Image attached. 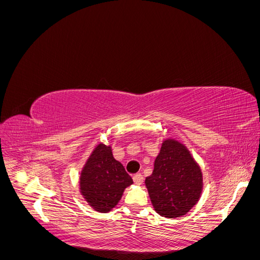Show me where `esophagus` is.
Segmentation results:
<instances>
[{
    "label": "esophagus",
    "mask_w": 260,
    "mask_h": 260,
    "mask_svg": "<svg viewBox=\"0 0 260 260\" xmlns=\"http://www.w3.org/2000/svg\"><path fill=\"white\" fill-rule=\"evenodd\" d=\"M133 181H135V183H136V184L141 185V184L143 183L144 178H143V176L141 175V174H137V175L133 176Z\"/></svg>",
    "instance_id": "obj_1"
}]
</instances>
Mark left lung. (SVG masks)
Segmentation results:
<instances>
[{
    "label": "left lung",
    "instance_id": "left-lung-1",
    "mask_svg": "<svg viewBox=\"0 0 260 260\" xmlns=\"http://www.w3.org/2000/svg\"><path fill=\"white\" fill-rule=\"evenodd\" d=\"M145 185L157 214L177 218L185 215L198 203L203 175L188 149L178 141L168 139L164 141L153 174L145 179Z\"/></svg>",
    "mask_w": 260,
    "mask_h": 260
}]
</instances>
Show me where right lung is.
Here are the masks:
<instances>
[{
	"mask_svg": "<svg viewBox=\"0 0 260 260\" xmlns=\"http://www.w3.org/2000/svg\"><path fill=\"white\" fill-rule=\"evenodd\" d=\"M133 183L111 146L99 144L86 160L80 176V191L89 205L108 212L120 201L124 188Z\"/></svg>",
	"mask_w": 260,
	"mask_h": 260,
	"instance_id": "1",
	"label": "right lung"
}]
</instances>
